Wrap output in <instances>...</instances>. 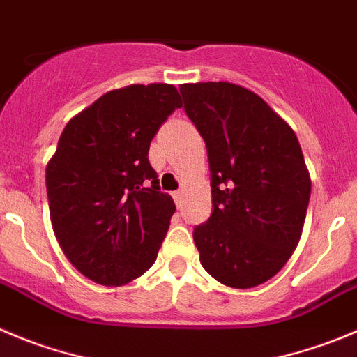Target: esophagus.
Returning <instances> with one entry per match:
<instances>
[{
	"instance_id": "34e87169",
	"label": "esophagus",
	"mask_w": 357,
	"mask_h": 357,
	"mask_svg": "<svg viewBox=\"0 0 357 357\" xmlns=\"http://www.w3.org/2000/svg\"><path fill=\"white\" fill-rule=\"evenodd\" d=\"M173 199H175V205L181 208V206H182V191L173 192Z\"/></svg>"
}]
</instances>
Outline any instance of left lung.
Masks as SVG:
<instances>
[{"instance_id":"8db88e82","label":"left lung","mask_w":357,"mask_h":357,"mask_svg":"<svg viewBox=\"0 0 357 357\" xmlns=\"http://www.w3.org/2000/svg\"><path fill=\"white\" fill-rule=\"evenodd\" d=\"M205 140L212 215L192 238L220 284L249 289L282 270L300 242L310 175L291 126L252 91L229 82L181 86Z\"/></svg>"}]
</instances>
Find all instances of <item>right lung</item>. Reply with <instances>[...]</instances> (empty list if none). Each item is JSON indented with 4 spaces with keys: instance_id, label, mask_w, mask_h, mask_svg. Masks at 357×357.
<instances>
[{
    "instance_id": "obj_1",
    "label": "right lung",
    "mask_w": 357,
    "mask_h": 357,
    "mask_svg": "<svg viewBox=\"0 0 357 357\" xmlns=\"http://www.w3.org/2000/svg\"><path fill=\"white\" fill-rule=\"evenodd\" d=\"M181 107L169 84L110 91L68 122L47 165L57 242L101 286L131 282L158 257L175 203L159 188L149 147Z\"/></svg>"
}]
</instances>
